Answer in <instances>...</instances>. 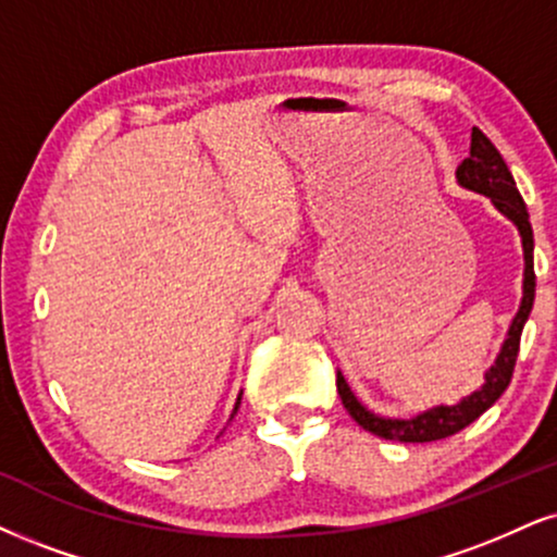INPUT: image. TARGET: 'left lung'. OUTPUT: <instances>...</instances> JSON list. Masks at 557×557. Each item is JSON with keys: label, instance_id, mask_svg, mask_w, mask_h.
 <instances>
[{"label": "left lung", "instance_id": "1", "mask_svg": "<svg viewBox=\"0 0 557 557\" xmlns=\"http://www.w3.org/2000/svg\"><path fill=\"white\" fill-rule=\"evenodd\" d=\"M457 183L462 188L475 190V194L488 196L493 206L517 224L521 235V247H524V294H521V305L517 318L511 320L509 335H506L500 354L496 356V363L485 372L483 387L462 397L457 405H436V408L423 410L413 418H382L372 413L369 408H363L359 397L351 393L348 382L343 380L338 372L335 384H338V395L343 400V408L351 413V418L361 429L372 431L374 436L389 438V442H405V444H423V442H436V438H446L457 431H462L465 425H470L475 418H480L493 403L509 387L513 363L519 356V341L521 331H524V322L530 318L532 305H534V237H532V224L530 214H527L524 198H521L517 183H513L511 170L506 168L504 157L493 141L485 136L480 128H472L470 139V157H465L462 164L457 168Z\"/></svg>", "mask_w": 557, "mask_h": 557}]
</instances>
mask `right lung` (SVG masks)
Returning <instances> with one entry per match:
<instances>
[{
	"label": "right lung",
	"mask_w": 557,
	"mask_h": 557,
	"mask_svg": "<svg viewBox=\"0 0 557 557\" xmlns=\"http://www.w3.org/2000/svg\"><path fill=\"white\" fill-rule=\"evenodd\" d=\"M239 397H243V395H239ZM239 397H237V405H235V410H232V416H235V413H237V408H239Z\"/></svg>",
	"instance_id": "obj_1"
}]
</instances>
